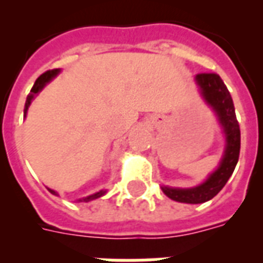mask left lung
Returning <instances> with one entry per match:
<instances>
[{
    "label": "left lung",
    "instance_id": "left-lung-1",
    "mask_svg": "<svg viewBox=\"0 0 263 263\" xmlns=\"http://www.w3.org/2000/svg\"><path fill=\"white\" fill-rule=\"evenodd\" d=\"M200 94L204 101L216 111L225 135L224 156L218 168L209 176L206 181L192 188L162 187L168 198L181 203H203L218 194L224 188L228 179L235 171L240 153V128L237 123L232 97L222 79L217 73H198L195 76Z\"/></svg>",
    "mask_w": 263,
    "mask_h": 263
}]
</instances>
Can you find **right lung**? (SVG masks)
I'll list each match as a JSON object with an SVG mask.
<instances>
[{"instance_id": "obj_1", "label": "right lung", "mask_w": 263, "mask_h": 263, "mask_svg": "<svg viewBox=\"0 0 263 263\" xmlns=\"http://www.w3.org/2000/svg\"><path fill=\"white\" fill-rule=\"evenodd\" d=\"M60 73V69H51V71H46L45 73H42V75L39 76L38 79L35 80L34 86H32V88H31L30 94H28V97H27V101H26V106H24V116H26L27 110H28V106L31 105V101L34 99V97L36 94H38L39 91L42 90L45 86H46L49 82H50L53 78H55V76L59 75ZM49 191L51 192V194H54V195H57V192L53 191V190H49ZM106 191H99V192H95V194H92V195L90 196H86V198H83V199H79V202H88V200H92V199H97V198H99V196H102L103 194H105Z\"/></svg>"}]
</instances>
